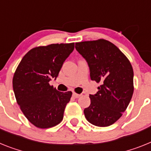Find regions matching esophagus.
I'll use <instances>...</instances> for the list:
<instances>
[{
	"label": "esophagus",
	"instance_id": "1",
	"mask_svg": "<svg viewBox=\"0 0 151 151\" xmlns=\"http://www.w3.org/2000/svg\"><path fill=\"white\" fill-rule=\"evenodd\" d=\"M73 96L77 99V98H79L80 96H81V95H80V94H77V93H73Z\"/></svg>",
	"mask_w": 151,
	"mask_h": 151
}]
</instances>
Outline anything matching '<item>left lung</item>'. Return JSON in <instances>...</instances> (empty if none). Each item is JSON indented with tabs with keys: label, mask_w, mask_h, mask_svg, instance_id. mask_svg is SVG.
Returning a JSON list of instances; mask_svg holds the SVG:
<instances>
[{
	"label": "left lung",
	"mask_w": 151,
	"mask_h": 151,
	"mask_svg": "<svg viewBox=\"0 0 151 151\" xmlns=\"http://www.w3.org/2000/svg\"><path fill=\"white\" fill-rule=\"evenodd\" d=\"M75 48L88 63L92 81L100 83L97 93L90 95L85 117L96 126H109L121 118L132 99V65L117 46L106 39L77 42Z\"/></svg>",
	"instance_id": "obj_1"
}]
</instances>
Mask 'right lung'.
<instances>
[{
	"label": "right lung",
	"instance_id": "1",
	"mask_svg": "<svg viewBox=\"0 0 151 151\" xmlns=\"http://www.w3.org/2000/svg\"><path fill=\"white\" fill-rule=\"evenodd\" d=\"M74 48V42L36 47L23 56L16 69L13 88L17 103L37 128H52L62 121L72 92H59L49 81L56 79Z\"/></svg>",
	"mask_w": 151,
	"mask_h": 151
}]
</instances>
